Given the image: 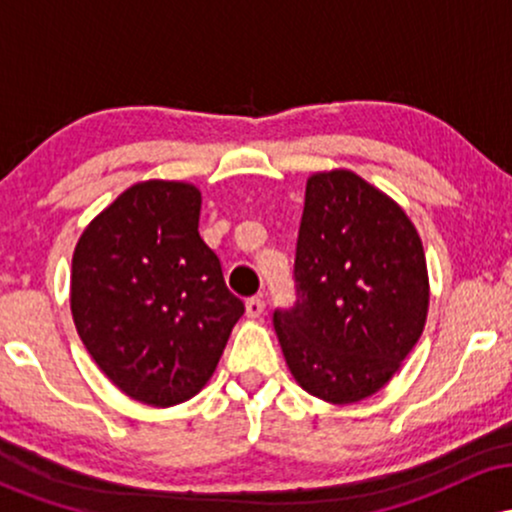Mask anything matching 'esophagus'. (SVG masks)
Returning <instances> with one entry per match:
<instances>
[{
	"label": "esophagus",
	"instance_id": "obj_1",
	"mask_svg": "<svg viewBox=\"0 0 512 512\" xmlns=\"http://www.w3.org/2000/svg\"><path fill=\"white\" fill-rule=\"evenodd\" d=\"M245 315L250 317V320H260L264 315V301L262 298H250L248 303H245Z\"/></svg>",
	"mask_w": 512,
	"mask_h": 512
}]
</instances>
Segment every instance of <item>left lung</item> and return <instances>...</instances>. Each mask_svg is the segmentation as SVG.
Wrapping results in <instances>:
<instances>
[{
	"mask_svg": "<svg viewBox=\"0 0 512 512\" xmlns=\"http://www.w3.org/2000/svg\"><path fill=\"white\" fill-rule=\"evenodd\" d=\"M293 310L274 330L293 380L356 404L395 378L426 327L431 284L419 231L390 195L349 168L305 182Z\"/></svg>",
	"mask_w": 512,
	"mask_h": 512,
	"instance_id": "1",
	"label": "left lung"
}]
</instances>
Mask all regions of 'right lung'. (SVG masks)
<instances>
[{
	"instance_id": "right-lung-1",
	"label": "right lung",
	"mask_w": 512,
	"mask_h": 512,
	"mask_svg": "<svg viewBox=\"0 0 512 512\" xmlns=\"http://www.w3.org/2000/svg\"><path fill=\"white\" fill-rule=\"evenodd\" d=\"M202 192L142 180L93 216L72 255L76 332L117 390L166 409L214 375L243 303L199 238Z\"/></svg>"
}]
</instances>
